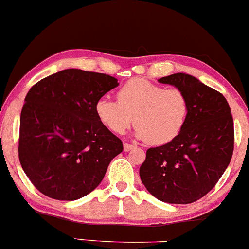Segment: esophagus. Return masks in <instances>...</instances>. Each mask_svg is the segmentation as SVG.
<instances>
[{
    "label": "esophagus",
    "mask_w": 249,
    "mask_h": 249,
    "mask_svg": "<svg viewBox=\"0 0 249 249\" xmlns=\"http://www.w3.org/2000/svg\"><path fill=\"white\" fill-rule=\"evenodd\" d=\"M133 148H136V145L127 144V142H125V144H124V151H125V152H128V151L133 150Z\"/></svg>",
    "instance_id": "obj_1"
}]
</instances>
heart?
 <instances>
[{
	"label": "heart",
	"mask_w": 249,
	"mask_h": 249,
	"mask_svg": "<svg viewBox=\"0 0 249 249\" xmlns=\"http://www.w3.org/2000/svg\"><path fill=\"white\" fill-rule=\"evenodd\" d=\"M190 102L179 89L133 78L117 91V101L99 98L95 104L98 121L115 134H123L133 124L136 134L151 145L173 142L186 125Z\"/></svg>",
	"instance_id": "obj_1"
}]
</instances>
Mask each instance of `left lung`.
Instances as JSON below:
<instances>
[{
  "mask_svg": "<svg viewBox=\"0 0 249 249\" xmlns=\"http://www.w3.org/2000/svg\"><path fill=\"white\" fill-rule=\"evenodd\" d=\"M187 96L188 118L173 142L146 151L139 174L146 190L168 204H191L215 186L234 150L231 107L219 91L187 73L158 79Z\"/></svg>",
  "mask_w": 249,
  "mask_h": 249,
  "instance_id": "obj_1",
  "label": "left lung"
}]
</instances>
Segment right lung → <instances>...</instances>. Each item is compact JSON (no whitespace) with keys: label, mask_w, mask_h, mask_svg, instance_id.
<instances>
[{"label":"right lung","mask_w":249,"mask_h":249,"mask_svg":"<svg viewBox=\"0 0 249 249\" xmlns=\"http://www.w3.org/2000/svg\"><path fill=\"white\" fill-rule=\"evenodd\" d=\"M118 87L115 77L62 70L33 85L19 121L18 158L39 192L77 200L101 184L123 142L95 113V104Z\"/></svg>","instance_id":"right-lung-1"}]
</instances>
